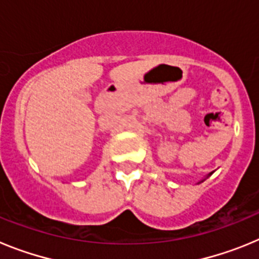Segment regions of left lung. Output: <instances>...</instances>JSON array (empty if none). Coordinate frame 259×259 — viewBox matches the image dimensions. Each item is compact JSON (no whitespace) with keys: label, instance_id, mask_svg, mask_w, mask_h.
I'll return each instance as SVG.
<instances>
[{"label":"left lung","instance_id":"8db88e82","mask_svg":"<svg viewBox=\"0 0 259 259\" xmlns=\"http://www.w3.org/2000/svg\"><path fill=\"white\" fill-rule=\"evenodd\" d=\"M211 174H212V172H210V174H209V175H207V176H206V178H205V179H201V180H200V182H198V183H197V184H200V183L205 182V180H206V179H207V178H209V176H210V175H211Z\"/></svg>","mask_w":259,"mask_h":259}]
</instances>
